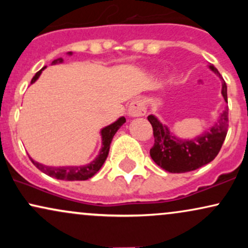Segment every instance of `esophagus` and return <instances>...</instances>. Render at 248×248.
I'll use <instances>...</instances> for the list:
<instances>
[{
  "mask_svg": "<svg viewBox=\"0 0 248 248\" xmlns=\"http://www.w3.org/2000/svg\"><path fill=\"white\" fill-rule=\"evenodd\" d=\"M128 112H129V115L130 116H143L146 114V106H144L143 101L142 100H133L130 102L129 105V109H128Z\"/></svg>",
  "mask_w": 248,
  "mask_h": 248,
  "instance_id": "1",
  "label": "esophagus"
}]
</instances>
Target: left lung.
Wrapping results in <instances>:
<instances>
[{
    "label": "left lung",
    "instance_id": "obj_1",
    "mask_svg": "<svg viewBox=\"0 0 248 248\" xmlns=\"http://www.w3.org/2000/svg\"><path fill=\"white\" fill-rule=\"evenodd\" d=\"M210 69L220 77L215 66L210 65ZM221 94L227 102V86L223 80ZM148 120L153 126L154 146L150 149V156L157 166L166 171L182 173L192 171L205 166L215 160L223 146L229 128V107H226L219 115L217 122L192 140H181L170 133L166 124H161L154 115L148 116Z\"/></svg>",
    "mask_w": 248,
    "mask_h": 248
}]
</instances>
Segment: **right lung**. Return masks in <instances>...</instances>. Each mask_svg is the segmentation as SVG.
<instances>
[{
  "instance_id": "1",
  "label": "right lung",
  "mask_w": 248,
  "mask_h": 248,
  "mask_svg": "<svg viewBox=\"0 0 248 248\" xmlns=\"http://www.w3.org/2000/svg\"><path fill=\"white\" fill-rule=\"evenodd\" d=\"M69 55H72V53L69 52ZM59 62H62V58H58L56 59V61H53L52 64H59ZM43 70H44V67L36 73L35 77L32 78V80H31V84L35 82L37 79H38V77L41 76ZM124 122H126V119H124V116H121L120 119H118L115 122H113L112 124L102 128L101 129L102 147L100 149V153H99V155L96 156L94 161L91 162L90 164H86V166L49 167L33 161L31 157L30 160L33 163V166H36V168H38L42 172L46 173V175L50 176V177L62 179V181H86V179L91 178L92 176H94L95 173L100 170V168L102 167V164L105 163V161H106L108 156V152H109V146H110V142L113 140V136L115 135V133L118 132L119 128H120Z\"/></svg>"
}]
</instances>
